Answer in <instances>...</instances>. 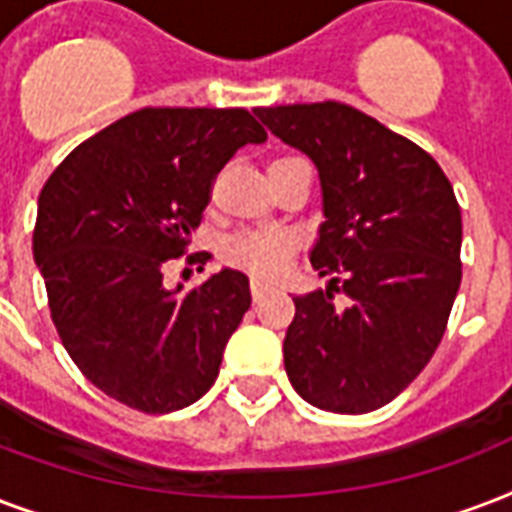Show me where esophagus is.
I'll list each match as a JSON object with an SVG mask.
<instances>
[{
  "label": "esophagus",
  "mask_w": 512,
  "mask_h": 512,
  "mask_svg": "<svg viewBox=\"0 0 512 512\" xmlns=\"http://www.w3.org/2000/svg\"><path fill=\"white\" fill-rule=\"evenodd\" d=\"M251 293H253V299L261 301V299H264V296H267V293H269V285L259 283V280H253V283H251Z\"/></svg>",
  "instance_id": "34e87169"
}]
</instances>
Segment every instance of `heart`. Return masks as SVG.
I'll list each match as a JSON object with an SVG mask.
<instances>
[{
    "label": "heart",
    "instance_id": "obj_1",
    "mask_svg": "<svg viewBox=\"0 0 512 512\" xmlns=\"http://www.w3.org/2000/svg\"><path fill=\"white\" fill-rule=\"evenodd\" d=\"M280 162V160H275ZM293 251V237L283 229H253L232 235L224 243V256L251 275L272 277L285 267Z\"/></svg>",
    "mask_w": 512,
    "mask_h": 512
}]
</instances>
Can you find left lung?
<instances>
[{"instance_id":"obj_1","label":"left lung","mask_w":512,"mask_h":512,"mask_svg":"<svg viewBox=\"0 0 512 512\" xmlns=\"http://www.w3.org/2000/svg\"><path fill=\"white\" fill-rule=\"evenodd\" d=\"M320 176L310 261L326 288L293 296L285 374L312 406L366 414L433 358L462 283V213L441 165L347 104L253 109ZM348 296L336 305L333 293Z\"/></svg>"}]
</instances>
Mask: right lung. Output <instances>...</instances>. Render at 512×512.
Instances as JSON below:
<instances>
[{
  "label": "right lung",
  "mask_w": 512,
  "mask_h": 512,
  "mask_svg": "<svg viewBox=\"0 0 512 512\" xmlns=\"http://www.w3.org/2000/svg\"><path fill=\"white\" fill-rule=\"evenodd\" d=\"M267 133L245 109H141L87 138L42 186L34 261L63 347L109 398L144 414L192 406L251 307L224 267L184 291L162 264L211 202L213 176Z\"/></svg>",
  "instance_id": "add662e5"
}]
</instances>
